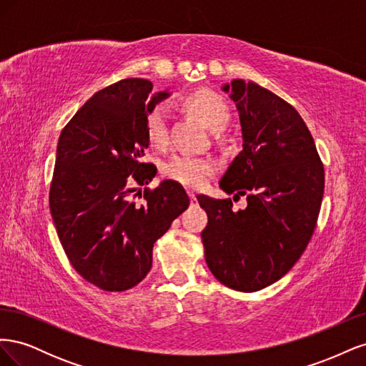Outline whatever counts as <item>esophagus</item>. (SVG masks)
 Wrapping results in <instances>:
<instances>
[{"mask_svg":"<svg viewBox=\"0 0 366 366\" xmlns=\"http://www.w3.org/2000/svg\"><path fill=\"white\" fill-rule=\"evenodd\" d=\"M187 195H189V198H191V202L194 203V202H197V195H195V192L194 191H187Z\"/></svg>","mask_w":366,"mask_h":366,"instance_id":"1","label":"esophagus"}]
</instances>
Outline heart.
<instances>
[{"label":"heart","instance_id":"obj_1","mask_svg":"<svg viewBox=\"0 0 366 366\" xmlns=\"http://www.w3.org/2000/svg\"><path fill=\"white\" fill-rule=\"evenodd\" d=\"M183 108L197 120L212 129L221 131L229 120V107L219 94L210 90H197L183 99ZM147 136L151 145L164 148L169 142L168 120L163 108H156L147 119ZM217 172V163L212 159L179 156L163 166L166 179L186 187H202Z\"/></svg>","mask_w":366,"mask_h":366}]
</instances>
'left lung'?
<instances>
[{
	"label": "left lung",
	"mask_w": 366,
	"mask_h": 366,
	"mask_svg": "<svg viewBox=\"0 0 366 366\" xmlns=\"http://www.w3.org/2000/svg\"><path fill=\"white\" fill-rule=\"evenodd\" d=\"M229 93L239 113L242 151L219 187L230 200L198 195L207 214L202 232L209 270L229 289L258 292L289 272L312 238L324 197V166L304 119L267 88L234 79Z\"/></svg>",
	"instance_id": "obj_1"
}]
</instances>
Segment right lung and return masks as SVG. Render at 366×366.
Listing matches in <instances>:
<instances>
[{"label":"right lung","mask_w":366,"mask_h":366,"mask_svg":"<svg viewBox=\"0 0 366 366\" xmlns=\"http://www.w3.org/2000/svg\"><path fill=\"white\" fill-rule=\"evenodd\" d=\"M171 93L147 79H122L94 93L62 129L50 186V212L74 270L105 292L137 285L152 265V247L189 206L183 186L143 163L147 119Z\"/></svg>","instance_id":"obj_1"}]
</instances>
